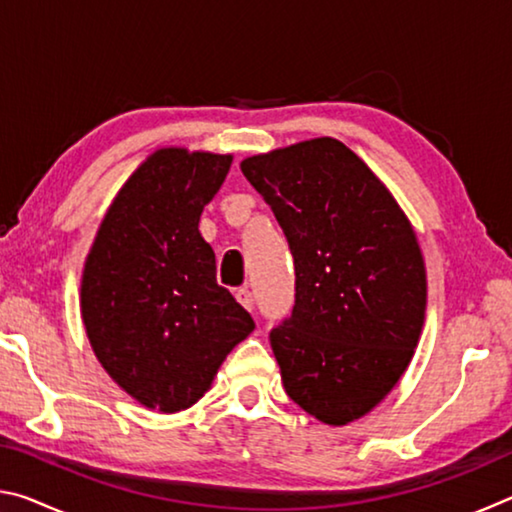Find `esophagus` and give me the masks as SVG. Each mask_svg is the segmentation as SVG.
Instances as JSON below:
<instances>
[{"mask_svg": "<svg viewBox=\"0 0 512 512\" xmlns=\"http://www.w3.org/2000/svg\"><path fill=\"white\" fill-rule=\"evenodd\" d=\"M237 300H239V305L244 307V309H248V311H253V307H255V298H253V293H250L248 289H239L237 293Z\"/></svg>", "mask_w": 512, "mask_h": 512, "instance_id": "obj_1", "label": "esophagus"}]
</instances>
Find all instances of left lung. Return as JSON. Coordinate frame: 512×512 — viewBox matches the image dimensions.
<instances>
[{"mask_svg":"<svg viewBox=\"0 0 512 512\" xmlns=\"http://www.w3.org/2000/svg\"><path fill=\"white\" fill-rule=\"evenodd\" d=\"M289 241L296 302L271 329L284 391L325 424L359 420L393 391L418 348L427 271L386 185L334 137L241 162Z\"/></svg>","mask_w":512,"mask_h":512,"instance_id":"1","label":"left lung"}]
</instances>
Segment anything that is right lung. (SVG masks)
Wrapping results in <instances>:
<instances>
[{
	"label": "right lung",
	"mask_w": 512,
	"mask_h": 512,
	"mask_svg": "<svg viewBox=\"0 0 512 512\" xmlns=\"http://www.w3.org/2000/svg\"><path fill=\"white\" fill-rule=\"evenodd\" d=\"M230 164L232 155L178 146L151 153L119 189L85 259L81 316L92 350L146 409L196 404L255 329L216 282L214 250L198 232Z\"/></svg>",
	"instance_id": "1"
}]
</instances>
